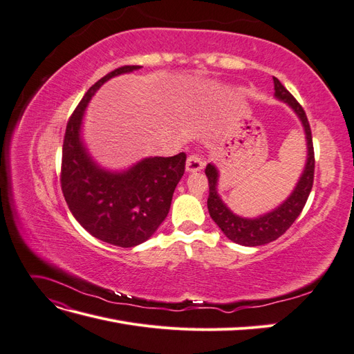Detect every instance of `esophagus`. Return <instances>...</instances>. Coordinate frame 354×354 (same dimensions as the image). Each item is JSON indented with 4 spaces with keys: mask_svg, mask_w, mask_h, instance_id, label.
I'll return each mask as SVG.
<instances>
[{
    "mask_svg": "<svg viewBox=\"0 0 354 354\" xmlns=\"http://www.w3.org/2000/svg\"><path fill=\"white\" fill-rule=\"evenodd\" d=\"M203 165H205L203 159L198 153H192L186 160V171L187 173H196L203 168Z\"/></svg>",
    "mask_w": 354,
    "mask_h": 354,
    "instance_id": "1",
    "label": "esophagus"
}]
</instances>
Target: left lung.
<instances>
[{"mask_svg": "<svg viewBox=\"0 0 354 354\" xmlns=\"http://www.w3.org/2000/svg\"><path fill=\"white\" fill-rule=\"evenodd\" d=\"M274 82V95L279 100L285 102L291 106V109L297 113V116L301 121L306 133L307 140V162L301 177H299L298 183L294 192L289 198L281 203L279 207L273 211L264 214L257 218H243L233 214L226 203H224L217 194V180H218V171L212 164H208L205 168V174L208 177V186H209V196H208V211L211 218L217 223V226L223 230L226 236L243 246H259L266 245L269 242L276 241L279 236L292 226V223L297 217L301 214L306 202L308 199L310 192L313 187V178H315V151H313V140H312V130H310V124L307 120V115L301 108L294 95L289 93L281 81L273 78Z\"/></svg>", "mask_w": 354, "mask_h": 354, "instance_id": "left-lung-1", "label": "left lung"}]
</instances>
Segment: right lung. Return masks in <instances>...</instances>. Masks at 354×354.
I'll list each match as a JSON object with an SVG mask.
<instances>
[{"mask_svg": "<svg viewBox=\"0 0 354 354\" xmlns=\"http://www.w3.org/2000/svg\"><path fill=\"white\" fill-rule=\"evenodd\" d=\"M140 66H121L95 82L71 115L62 149V192L71 212L94 238L122 248L147 241L165 220L185 174L186 153L146 158L122 173L94 162L80 131L84 111L102 85Z\"/></svg>", "mask_w": 354, "mask_h": 354, "instance_id": "1", "label": "right lung"}]
</instances>
